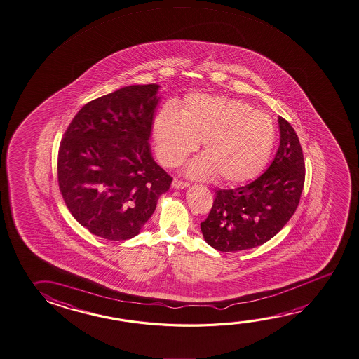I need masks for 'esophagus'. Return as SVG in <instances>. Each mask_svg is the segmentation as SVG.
Returning <instances> with one entry per match:
<instances>
[{
    "instance_id": "34e87169",
    "label": "esophagus",
    "mask_w": 359,
    "mask_h": 359,
    "mask_svg": "<svg viewBox=\"0 0 359 359\" xmlns=\"http://www.w3.org/2000/svg\"><path fill=\"white\" fill-rule=\"evenodd\" d=\"M171 187L174 189H185L188 188L189 182H182V180H177V179H174L172 182H171Z\"/></svg>"
}]
</instances>
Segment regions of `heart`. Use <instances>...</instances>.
Wrapping results in <instances>:
<instances>
[{
    "instance_id": "b5f03b06",
    "label": "heart",
    "mask_w": 359,
    "mask_h": 359,
    "mask_svg": "<svg viewBox=\"0 0 359 359\" xmlns=\"http://www.w3.org/2000/svg\"><path fill=\"white\" fill-rule=\"evenodd\" d=\"M154 136L165 166L182 164L203 142V156L189 165V177L241 184L257 177L268 163L276 129L266 112L244 101L194 95L184 101L180 112L165 106L155 118Z\"/></svg>"
}]
</instances>
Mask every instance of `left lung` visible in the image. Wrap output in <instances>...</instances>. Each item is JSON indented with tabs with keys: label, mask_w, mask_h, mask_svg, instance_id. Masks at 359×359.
Returning <instances> with one entry per match:
<instances>
[{
	"label": "left lung",
	"mask_w": 359,
	"mask_h": 359,
	"mask_svg": "<svg viewBox=\"0 0 359 359\" xmlns=\"http://www.w3.org/2000/svg\"><path fill=\"white\" fill-rule=\"evenodd\" d=\"M280 144L271 166L258 179L236 189H219L203 223L206 243L219 252L259 247L276 236L299 204L306 164L299 139L285 118H278Z\"/></svg>",
	"instance_id": "1"
}]
</instances>
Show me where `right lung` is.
Masks as SVG:
<instances>
[{
  "label": "right lung",
  "instance_id": "1",
  "mask_svg": "<svg viewBox=\"0 0 359 359\" xmlns=\"http://www.w3.org/2000/svg\"><path fill=\"white\" fill-rule=\"evenodd\" d=\"M159 85H131L90 101L72 118L57 158L60 191L95 236L126 241L153 215L172 177L149 145Z\"/></svg>",
  "mask_w": 359,
  "mask_h": 359
}]
</instances>
